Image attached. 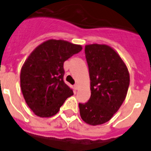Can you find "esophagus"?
<instances>
[{
  "instance_id": "obj_1",
  "label": "esophagus",
  "mask_w": 151,
  "mask_h": 151,
  "mask_svg": "<svg viewBox=\"0 0 151 151\" xmlns=\"http://www.w3.org/2000/svg\"><path fill=\"white\" fill-rule=\"evenodd\" d=\"M74 88H75L76 90L78 89V84H75V85H74Z\"/></svg>"
}]
</instances>
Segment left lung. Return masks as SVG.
Masks as SVG:
<instances>
[{"mask_svg":"<svg viewBox=\"0 0 151 151\" xmlns=\"http://www.w3.org/2000/svg\"><path fill=\"white\" fill-rule=\"evenodd\" d=\"M90 77L91 97L79 103L80 114L91 125L104 124L119 110L129 89V73L120 55L110 46H85Z\"/></svg>","mask_w":151,"mask_h":151,"instance_id":"obj_1","label":"left lung"}]
</instances>
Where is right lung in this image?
<instances>
[{
    "instance_id": "right-lung-1",
    "label": "right lung",
    "mask_w": 151,
    "mask_h": 151,
    "mask_svg": "<svg viewBox=\"0 0 151 151\" xmlns=\"http://www.w3.org/2000/svg\"><path fill=\"white\" fill-rule=\"evenodd\" d=\"M82 47L63 40H48L37 46L25 61L20 85L25 101L41 117L56 114L73 90L64 82V62Z\"/></svg>"
}]
</instances>
